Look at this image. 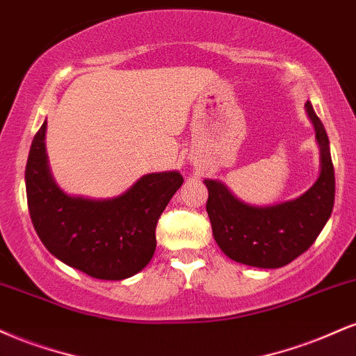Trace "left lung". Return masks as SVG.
Segmentation results:
<instances>
[{
    "mask_svg": "<svg viewBox=\"0 0 356 356\" xmlns=\"http://www.w3.org/2000/svg\"><path fill=\"white\" fill-rule=\"evenodd\" d=\"M320 146V175L298 198L253 207L238 200L218 179H204L207 211L215 241L233 261L257 268H280L307 252L332 215L335 171L330 141L312 103H305Z\"/></svg>",
    "mask_w": 356,
    "mask_h": 356,
    "instance_id": "obj_1",
    "label": "left lung"
}]
</instances>
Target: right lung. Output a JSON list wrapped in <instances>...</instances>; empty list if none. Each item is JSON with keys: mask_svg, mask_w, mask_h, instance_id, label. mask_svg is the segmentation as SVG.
<instances>
[{"mask_svg": "<svg viewBox=\"0 0 356 356\" xmlns=\"http://www.w3.org/2000/svg\"><path fill=\"white\" fill-rule=\"evenodd\" d=\"M46 121L29 148L26 196L33 227L58 260L98 280H124L148 265L154 229L183 185L178 171L143 175L115 198L66 195L54 181L46 154Z\"/></svg>", "mask_w": 356, "mask_h": 356, "instance_id": "1", "label": "right lung"}]
</instances>
